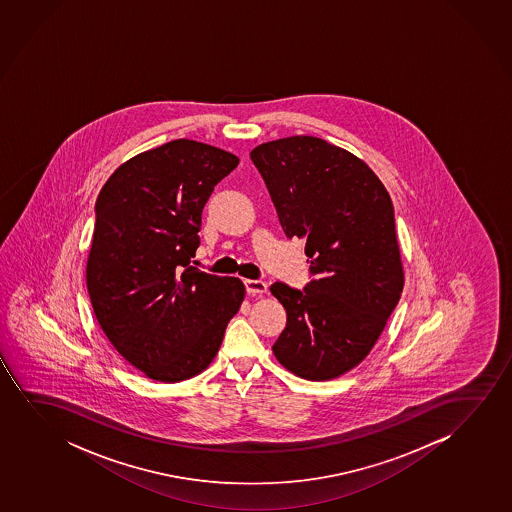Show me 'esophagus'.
<instances>
[{
    "instance_id": "obj_1",
    "label": "esophagus",
    "mask_w": 512,
    "mask_h": 512,
    "mask_svg": "<svg viewBox=\"0 0 512 512\" xmlns=\"http://www.w3.org/2000/svg\"><path fill=\"white\" fill-rule=\"evenodd\" d=\"M246 292L250 295L266 294L267 283L262 280H245Z\"/></svg>"
}]
</instances>
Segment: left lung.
Returning a JSON list of instances; mask_svg holds the SVG:
<instances>
[{"mask_svg":"<svg viewBox=\"0 0 512 512\" xmlns=\"http://www.w3.org/2000/svg\"><path fill=\"white\" fill-rule=\"evenodd\" d=\"M287 238L306 241L311 281H281L287 311L274 357L299 378L325 381L364 360L404 288L392 199L362 159L315 136H290L250 152Z\"/></svg>","mask_w":512,"mask_h":512,"instance_id":"obj_1","label":"left lung"}]
</instances>
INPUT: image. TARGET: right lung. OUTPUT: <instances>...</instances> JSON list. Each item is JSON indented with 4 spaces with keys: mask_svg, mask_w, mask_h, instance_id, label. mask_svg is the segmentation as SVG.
<instances>
[{
    "mask_svg": "<svg viewBox=\"0 0 512 512\" xmlns=\"http://www.w3.org/2000/svg\"><path fill=\"white\" fill-rule=\"evenodd\" d=\"M238 164L206 143L169 141L124 162L99 192L92 309L113 348L155 381L203 372L245 299L239 278L190 266L204 204Z\"/></svg>",
    "mask_w": 512,
    "mask_h": 512,
    "instance_id": "add662e5",
    "label": "right lung"
}]
</instances>
